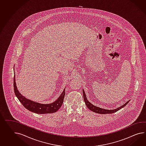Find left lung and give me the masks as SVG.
Masks as SVG:
<instances>
[{
  "label": "left lung",
  "instance_id": "obj_1",
  "mask_svg": "<svg viewBox=\"0 0 146 146\" xmlns=\"http://www.w3.org/2000/svg\"><path fill=\"white\" fill-rule=\"evenodd\" d=\"M82 94H83V96H84V100L85 101V103L86 104L87 107L88 108H89L90 111H93L94 112L98 113V114H111V113H114L116 112L117 111L120 110V109L124 108L125 105H127L129 102L130 101H128L127 102L124 104L122 105L118 108L114 109V110H106V109H104V108H101L99 107H97L95 105L92 104L90 102L88 101L87 97H86V94L84 91V90L82 89Z\"/></svg>",
  "mask_w": 146,
  "mask_h": 146
}]
</instances>
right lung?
Listing matches in <instances>:
<instances>
[{
  "label": "right lung",
  "instance_id": "right-lung-1",
  "mask_svg": "<svg viewBox=\"0 0 146 146\" xmlns=\"http://www.w3.org/2000/svg\"><path fill=\"white\" fill-rule=\"evenodd\" d=\"M14 87L15 95L23 105L29 111L37 114H48L56 112L62 106L65 95L64 88L60 96L58 98L56 101L53 102L52 103L42 104L31 101L23 96L19 92L15 82V75L14 78Z\"/></svg>",
  "mask_w": 146,
  "mask_h": 146
}]
</instances>
